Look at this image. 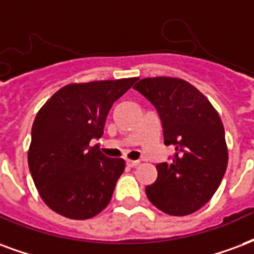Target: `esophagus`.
I'll return each instance as SVG.
<instances>
[{
  "mask_svg": "<svg viewBox=\"0 0 254 254\" xmlns=\"http://www.w3.org/2000/svg\"><path fill=\"white\" fill-rule=\"evenodd\" d=\"M127 167H137V165L140 164V160H127Z\"/></svg>",
  "mask_w": 254,
  "mask_h": 254,
  "instance_id": "esophagus-1",
  "label": "esophagus"
}]
</instances>
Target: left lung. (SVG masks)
Masks as SVG:
<instances>
[{
	"label": "left lung",
	"instance_id": "8db88e82",
	"mask_svg": "<svg viewBox=\"0 0 254 254\" xmlns=\"http://www.w3.org/2000/svg\"><path fill=\"white\" fill-rule=\"evenodd\" d=\"M133 89L155 106L164 144L175 148L170 163L156 165L157 179L146 186V196L165 214L194 213L211 199L226 172L222 121L203 94L179 78H145Z\"/></svg>",
	"mask_w": 254,
	"mask_h": 254
}]
</instances>
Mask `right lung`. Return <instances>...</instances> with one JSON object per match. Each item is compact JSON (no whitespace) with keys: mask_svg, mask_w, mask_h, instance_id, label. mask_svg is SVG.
<instances>
[{"mask_svg":"<svg viewBox=\"0 0 254 254\" xmlns=\"http://www.w3.org/2000/svg\"><path fill=\"white\" fill-rule=\"evenodd\" d=\"M136 80L67 84L39 110L28 164L41 199L55 213L89 219L109 204L125 161L105 156L90 141L102 136L113 103Z\"/></svg>","mask_w":254,"mask_h":254,"instance_id":"obj_1","label":"right lung"}]
</instances>
